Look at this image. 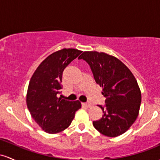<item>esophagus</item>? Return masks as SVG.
I'll return each instance as SVG.
<instances>
[{"instance_id":"obj_1","label":"esophagus","mask_w":160,"mask_h":160,"mask_svg":"<svg viewBox=\"0 0 160 160\" xmlns=\"http://www.w3.org/2000/svg\"><path fill=\"white\" fill-rule=\"evenodd\" d=\"M83 105L85 106V107H93V103H89V102H88V103H84Z\"/></svg>"}]
</instances>
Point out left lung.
Instances as JSON below:
<instances>
[{
  "mask_svg": "<svg viewBox=\"0 0 160 160\" xmlns=\"http://www.w3.org/2000/svg\"><path fill=\"white\" fill-rule=\"evenodd\" d=\"M79 59L89 64L95 82L106 98L103 117L93 122L100 133L117 137L132 125L139 113L141 92L137 80L122 61L103 52L85 51Z\"/></svg>",
  "mask_w": 160,
  "mask_h": 160,
  "instance_id": "1",
  "label": "left lung"
}]
</instances>
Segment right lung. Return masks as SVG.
I'll list each match as a JSON object with an SVG mask.
<instances>
[{
	"instance_id": "right-lung-1",
	"label": "right lung",
	"mask_w": 160,
	"mask_h": 160,
	"mask_svg": "<svg viewBox=\"0 0 160 160\" xmlns=\"http://www.w3.org/2000/svg\"><path fill=\"white\" fill-rule=\"evenodd\" d=\"M63 48L44 59L32 75L26 94V104L33 119L47 133L56 134L70 125L75 112L82 107L79 100L60 98L62 75L65 68L82 53Z\"/></svg>"
}]
</instances>
